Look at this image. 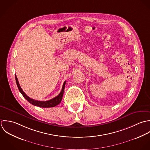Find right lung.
<instances>
[{
	"label": "right lung",
	"instance_id": "add662e5",
	"mask_svg": "<svg viewBox=\"0 0 150 150\" xmlns=\"http://www.w3.org/2000/svg\"><path fill=\"white\" fill-rule=\"evenodd\" d=\"M15 78H16V83L17 85V87L18 88V90L20 91V93L22 94V95L23 96V97L29 102L31 104L35 105V106H38L39 107H42V108H49V107H53L56 106L57 105L59 104L62 98V96H63V94H64V88H65V82L66 81H65L63 83V86L62 88V90L61 91L60 94L56 96V97L50 100H47V101H38V100H35L34 99H32L30 97H29L28 96H27V94L23 91V89H21V88L20 86L18 79L16 76V75H15Z\"/></svg>",
	"mask_w": 150,
	"mask_h": 150
}]
</instances>
